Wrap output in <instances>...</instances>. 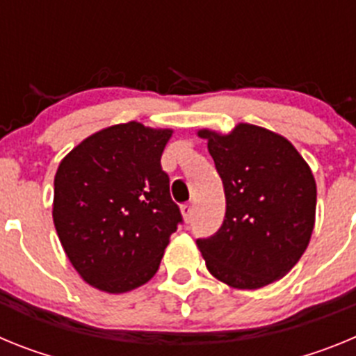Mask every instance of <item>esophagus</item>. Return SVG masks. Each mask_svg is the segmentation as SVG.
Wrapping results in <instances>:
<instances>
[{
	"mask_svg": "<svg viewBox=\"0 0 356 356\" xmlns=\"http://www.w3.org/2000/svg\"><path fill=\"white\" fill-rule=\"evenodd\" d=\"M181 213H184L185 221L191 222V219H193V213H194L193 203H185V205H181Z\"/></svg>",
	"mask_w": 356,
	"mask_h": 356,
	"instance_id": "obj_1",
	"label": "esophagus"
}]
</instances>
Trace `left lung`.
<instances>
[{
    "label": "left lung",
    "instance_id": "8db88e82",
    "mask_svg": "<svg viewBox=\"0 0 356 356\" xmlns=\"http://www.w3.org/2000/svg\"><path fill=\"white\" fill-rule=\"evenodd\" d=\"M222 180L221 228L196 244L207 269L229 287L260 289L287 275L310 241L316 180L296 147L266 128L201 130Z\"/></svg>",
    "mask_w": 356,
    "mask_h": 356
}]
</instances>
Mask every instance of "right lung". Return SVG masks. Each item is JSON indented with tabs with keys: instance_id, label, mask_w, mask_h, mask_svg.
Wrapping results in <instances>:
<instances>
[{
	"instance_id": "right-lung-1",
	"label": "right lung",
	"mask_w": 356,
	"mask_h": 356,
	"mask_svg": "<svg viewBox=\"0 0 356 356\" xmlns=\"http://www.w3.org/2000/svg\"><path fill=\"white\" fill-rule=\"evenodd\" d=\"M171 130L140 122L90 135L58 165L53 222L67 259L99 291L128 292L159 271L184 222L169 193L162 151Z\"/></svg>"
}]
</instances>
